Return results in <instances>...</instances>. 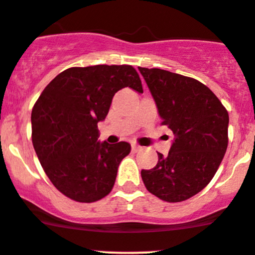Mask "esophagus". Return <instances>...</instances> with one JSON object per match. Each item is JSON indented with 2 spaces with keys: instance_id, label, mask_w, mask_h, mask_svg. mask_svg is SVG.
Segmentation results:
<instances>
[{
  "instance_id": "esophagus-1",
  "label": "esophagus",
  "mask_w": 255,
  "mask_h": 255,
  "mask_svg": "<svg viewBox=\"0 0 255 255\" xmlns=\"http://www.w3.org/2000/svg\"><path fill=\"white\" fill-rule=\"evenodd\" d=\"M139 149H140L139 145L135 144V143H133V144H132V150H133V152H138V150H139Z\"/></svg>"
}]
</instances>
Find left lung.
Here are the masks:
<instances>
[{"instance_id":"left-lung-1","label":"left lung","mask_w":255,"mask_h":255,"mask_svg":"<svg viewBox=\"0 0 255 255\" xmlns=\"http://www.w3.org/2000/svg\"><path fill=\"white\" fill-rule=\"evenodd\" d=\"M157 105L162 125L174 134L168 155L158 153L142 169L148 192L169 203L199 193L216 174L228 147L229 116L207 86L159 68L138 67Z\"/></svg>"}]
</instances>
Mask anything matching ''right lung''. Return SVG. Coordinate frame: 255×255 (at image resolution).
<instances>
[{"label":"right lung","mask_w":255,"mask_h":255,"mask_svg":"<svg viewBox=\"0 0 255 255\" xmlns=\"http://www.w3.org/2000/svg\"><path fill=\"white\" fill-rule=\"evenodd\" d=\"M125 87L143 93L137 71L128 65H97L63 71L33 106L32 143L52 184L68 198L92 203L115 185L118 165L130 144L98 140V122Z\"/></svg>","instance_id":"1"}]
</instances>
